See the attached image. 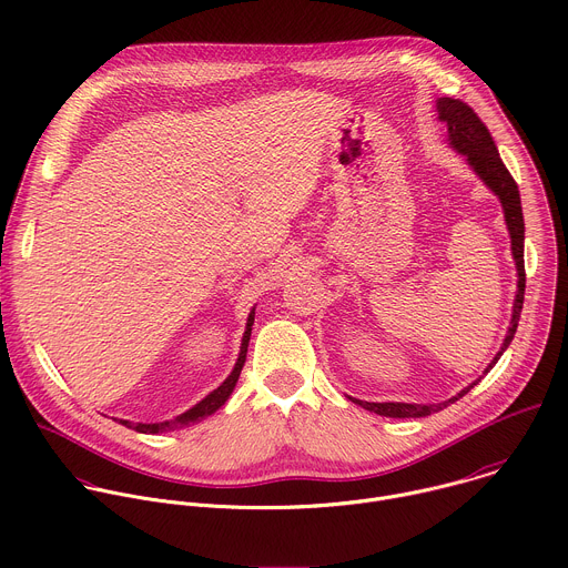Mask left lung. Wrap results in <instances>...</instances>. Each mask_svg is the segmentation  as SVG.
I'll return each instance as SVG.
<instances>
[{
  "instance_id": "1",
  "label": "left lung",
  "mask_w": 568,
  "mask_h": 568,
  "mask_svg": "<svg viewBox=\"0 0 568 568\" xmlns=\"http://www.w3.org/2000/svg\"><path fill=\"white\" fill-rule=\"evenodd\" d=\"M437 111H439V120L448 124L450 144L459 153H464L468 158V164L475 169V173L499 196L501 207H504V219H506V225H508V232H510L513 258H515V265H517V294H515V303H513L510 327H508V334L504 338L501 349L497 352L493 363L486 367V372H488L497 363V358L504 354V349L510 345V341L515 336V329H517L519 314H521V305H524L526 272H524V216H521L519 189H517V182L513 180L510 171L501 162L488 126L479 120V115L466 102L453 100V98H439ZM475 386H477V382L470 384L468 388H464L457 397H453V399H448L444 404H437V406H422V404H369V402H358V399H352V397L349 399L354 404L363 406L365 410L376 413V415H384V417H399V419H404V417H428L430 413H439L446 406L459 402Z\"/></svg>"
}]
</instances>
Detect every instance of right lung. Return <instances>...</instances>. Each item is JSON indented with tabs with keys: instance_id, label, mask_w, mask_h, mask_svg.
I'll return each mask as SVG.
<instances>
[{
	"instance_id": "add662e5",
	"label": "right lung",
	"mask_w": 568,
	"mask_h": 568,
	"mask_svg": "<svg viewBox=\"0 0 568 568\" xmlns=\"http://www.w3.org/2000/svg\"><path fill=\"white\" fill-rule=\"evenodd\" d=\"M252 325H254V310L247 318V329L243 334V343H241V354H239V361L232 369V374L227 376V379L212 393L207 395L201 404H196L192 410H186L184 415L171 419V422H162V424H129V422H122L126 428H133L138 433H146V435H155V433H164V430H175V428H182V426H189V424H196L210 415H214L221 406H225V402L230 399L239 376H241V369L245 365V358H247V345H250V336H252Z\"/></svg>"
}]
</instances>
